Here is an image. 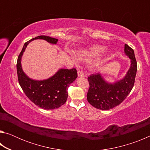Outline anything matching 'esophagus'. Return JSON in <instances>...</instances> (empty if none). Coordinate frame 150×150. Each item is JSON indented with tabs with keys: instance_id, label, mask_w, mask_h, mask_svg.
Wrapping results in <instances>:
<instances>
[{
	"instance_id": "1",
	"label": "esophagus",
	"mask_w": 150,
	"mask_h": 150,
	"mask_svg": "<svg viewBox=\"0 0 150 150\" xmlns=\"http://www.w3.org/2000/svg\"><path fill=\"white\" fill-rule=\"evenodd\" d=\"M77 74H78V77H85V74L83 73V71H81L79 70L78 72H77Z\"/></svg>"
}]
</instances>
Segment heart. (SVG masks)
<instances>
[{
    "label": "heart",
    "instance_id": "1",
    "mask_svg": "<svg viewBox=\"0 0 150 150\" xmlns=\"http://www.w3.org/2000/svg\"><path fill=\"white\" fill-rule=\"evenodd\" d=\"M105 50L106 47L104 46L99 45H93V46L78 51L77 52V55L78 59L82 61V62H89L102 54L103 53L105 52ZM73 61H74L75 63H77V59H75V58H73ZM106 59L105 56L100 55L99 57L96 58L95 61H93L92 63H91L90 68L91 69H98L106 62Z\"/></svg>",
    "mask_w": 150,
    "mask_h": 150
}]
</instances>
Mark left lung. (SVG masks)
I'll return each instance as SVG.
<instances>
[{
  "label": "left lung",
  "instance_id": "obj_1",
  "mask_svg": "<svg viewBox=\"0 0 150 150\" xmlns=\"http://www.w3.org/2000/svg\"><path fill=\"white\" fill-rule=\"evenodd\" d=\"M124 52L131 59V65L122 79L109 83L98 73L88 77L89 88L87 98L88 102L95 108L103 110L113 108L120 105L132 89L137 71V62L133 49L127 44L124 45Z\"/></svg>",
  "mask_w": 150,
  "mask_h": 150
}]
</instances>
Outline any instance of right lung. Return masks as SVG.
<instances>
[{
    "instance_id": "1",
    "label": "right lung",
    "mask_w": 150,
    "mask_h": 150,
    "mask_svg": "<svg viewBox=\"0 0 150 150\" xmlns=\"http://www.w3.org/2000/svg\"><path fill=\"white\" fill-rule=\"evenodd\" d=\"M44 40L51 44H56L58 40L46 35H39L26 42L18 57L16 69L18 79L20 87L27 97L39 107L45 110H52L64 105L67 99V88L77 77L75 68L61 69L52 77L43 81L31 79L22 69L21 58L27 45L32 40Z\"/></svg>"
}]
</instances>
